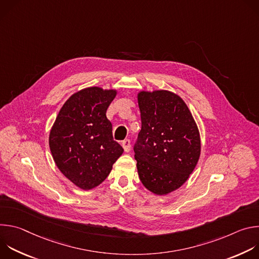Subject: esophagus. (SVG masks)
Masks as SVG:
<instances>
[{"instance_id": "34e87169", "label": "esophagus", "mask_w": 259, "mask_h": 259, "mask_svg": "<svg viewBox=\"0 0 259 259\" xmlns=\"http://www.w3.org/2000/svg\"><path fill=\"white\" fill-rule=\"evenodd\" d=\"M122 146L123 149L126 153H129L130 150H131V143H130V140L129 139H125L124 141H122Z\"/></svg>"}]
</instances>
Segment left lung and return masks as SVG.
<instances>
[{
    "instance_id": "8db88e82",
    "label": "left lung",
    "mask_w": 259,
    "mask_h": 259,
    "mask_svg": "<svg viewBox=\"0 0 259 259\" xmlns=\"http://www.w3.org/2000/svg\"><path fill=\"white\" fill-rule=\"evenodd\" d=\"M141 130L134 146L136 167L146 190L166 196L186 182L201 155L197 123L183 99L168 90L139 91Z\"/></svg>"
}]
</instances>
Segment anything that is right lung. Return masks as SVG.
Returning <instances> with one entry per match:
<instances>
[{"mask_svg": "<svg viewBox=\"0 0 259 259\" xmlns=\"http://www.w3.org/2000/svg\"><path fill=\"white\" fill-rule=\"evenodd\" d=\"M117 93L97 86L73 93L50 130L49 146L57 168L81 190L98 187L124 152L114 140L112 123L106 118Z\"/></svg>", "mask_w": 259, "mask_h": 259, "instance_id": "1", "label": "right lung"}]
</instances>
